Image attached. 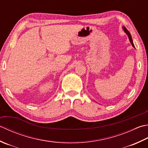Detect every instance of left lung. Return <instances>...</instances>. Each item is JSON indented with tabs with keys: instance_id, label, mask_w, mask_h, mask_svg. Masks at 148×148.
Wrapping results in <instances>:
<instances>
[{
	"instance_id": "1",
	"label": "left lung",
	"mask_w": 148,
	"mask_h": 148,
	"mask_svg": "<svg viewBox=\"0 0 148 148\" xmlns=\"http://www.w3.org/2000/svg\"><path fill=\"white\" fill-rule=\"evenodd\" d=\"M123 29H124V31L125 32V33H126L127 35H128V38H129V40H130V43H132V45L133 47H134L135 48V45H134V42H133L131 34H130V32H129L128 30H127V29H126L125 27H124V26H123Z\"/></svg>"
}]
</instances>
